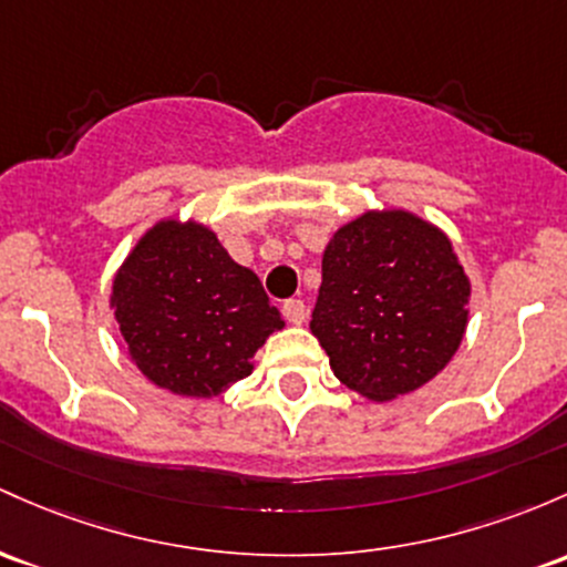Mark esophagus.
Segmentation results:
<instances>
[{
	"label": "esophagus",
	"instance_id": "esophagus-1",
	"mask_svg": "<svg viewBox=\"0 0 567 567\" xmlns=\"http://www.w3.org/2000/svg\"><path fill=\"white\" fill-rule=\"evenodd\" d=\"M282 315L290 326H301L307 320V303L298 301V298H290V301L282 303Z\"/></svg>",
	"mask_w": 567,
	"mask_h": 567
}]
</instances>
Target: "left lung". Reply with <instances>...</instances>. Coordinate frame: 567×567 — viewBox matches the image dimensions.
<instances>
[{"label":"left lung","mask_w":567,"mask_h":567,"mask_svg":"<svg viewBox=\"0 0 567 567\" xmlns=\"http://www.w3.org/2000/svg\"><path fill=\"white\" fill-rule=\"evenodd\" d=\"M468 296V277L439 228L403 209L365 213L328 241L309 328L347 388L390 401L450 363Z\"/></svg>","instance_id":"obj_1"}]
</instances>
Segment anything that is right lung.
<instances>
[{
    "label": "right lung",
    "mask_w": 567,
    "mask_h": 567,
    "mask_svg": "<svg viewBox=\"0 0 567 567\" xmlns=\"http://www.w3.org/2000/svg\"><path fill=\"white\" fill-rule=\"evenodd\" d=\"M128 354L153 384L213 398L250 377V358L285 320L250 269L198 223L161 220L112 285Z\"/></svg>",
    "instance_id": "right-lung-1"
}]
</instances>
